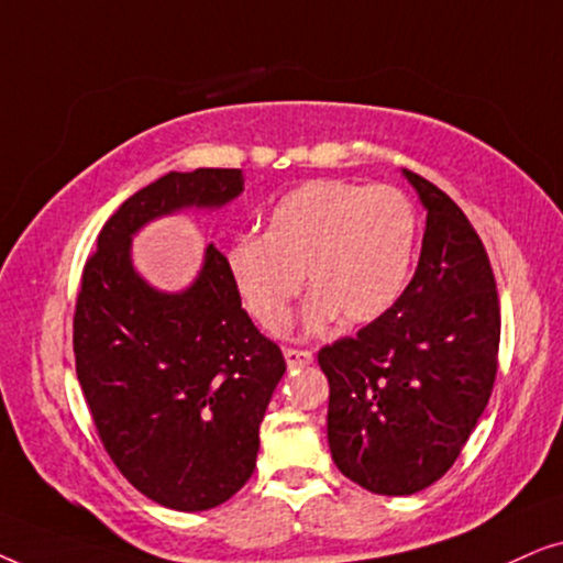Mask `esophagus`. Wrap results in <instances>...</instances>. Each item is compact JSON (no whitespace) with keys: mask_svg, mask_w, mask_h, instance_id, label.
<instances>
[{"mask_svg":"<svg viewBox=\"0 0 563 563\" xmlns=\"http://www.w3.org/2000/svg\"><path fill=\"white\" fill-rule=\"evenodd\" d=\"M284 358H287V366H289V368L307 366V364H312V351H302V349H284Z\"/></svg>","mask_w":563,"mask_h":563,"instance_id":"34e87169","label":"esophagus"}]
</instances>
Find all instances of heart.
<instances>
[{"label":"heart","mask_w":563,"mask_h":563,"mask_svg":"<svg viewBox=\"0 0 563 563\" xmlns=\"http://www.w3.org/2000/svg\"><path fill=\"white\" fill-rule=\"evenodd\" d=\"M418 212L402 189L387 184L318 179L291 189L268 210L264 235H238L225 268L245 312L264 330H279L302 289L307 330L335 314L345 325L379 320L410 282Z\"/></svg>","instance_id":"b5f03b06"}]
</instances>
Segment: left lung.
<instances>
[{
  "instance_id": "1",
  "label": "left lung",
  "mask_w": 563,
  "mask_h": 563,
  "mask_svg": "<svg viewBox=\"0 0 563 563\" xmlns=\"http://www.w3.org/2000/svg\"><path fill=\"white\" fill-rule=\"evenodd\" d=\"M428 210L412 282L379 320L318 353L335 466L374 495H415L453 466L497 376L499 299L482 238L402 168Z\"/></svg>"
}]
</instances>
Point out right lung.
<instances>
[{
	"instance_id": "1",
	"label": "right lung",
	"mask_w": 563,
	"mask_h": 563,
	"mask_svg": "<svg viewBox=\"0 0 563 563\" xmlns=\"http://www.w3.org/2000/svg\"><path fill=\"white\" fill-rule=\"evenodd\" d=\"M243 191L241 168L172 172L104 222L74 312V353L99 441L153 503L218 507L251 479L258 426L287 372L279 345L253 325L210 243L184 291L153 289L130 258L151 220L218 210Z\"/></svg>"
}]
</instances>
